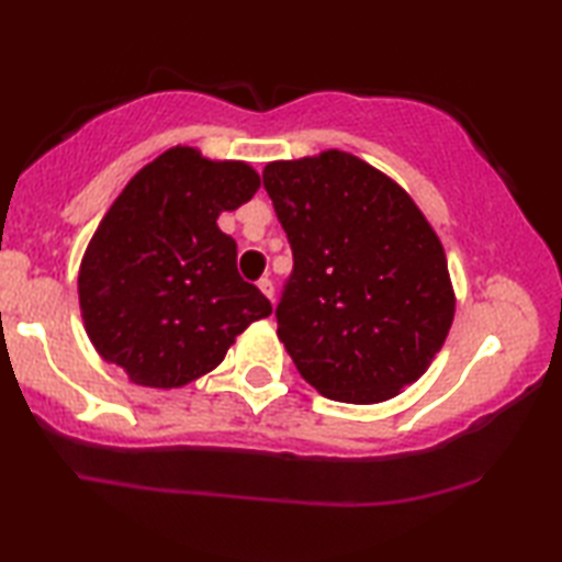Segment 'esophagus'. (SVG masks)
Masks as SVG:
<instances>
[{"mask_svg": "<svg viewBox=\"0 0 562 562\" xmlns=\"http://www.w3.org/2000/svg\"><path fill=\"white\" fill-rule=\"evenodd\" d=\"M258 288H260V292H262L268 300L274 297V288H272V280H270V278H262V280L258 282Z\"/></svg>", "mask_w": 562, "mask_h": 562, "instance_id": "1", "label": "esophagus"}]
</instances>
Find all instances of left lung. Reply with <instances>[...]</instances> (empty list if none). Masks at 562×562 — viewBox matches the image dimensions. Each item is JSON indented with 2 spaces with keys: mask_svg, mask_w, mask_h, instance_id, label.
<instances>
[{
  "mask_svg": "<svg viewBox=\"0 0 562 562\" xmlns=\"http://www.w3.org/2000/svg\"><path fill=\"white\" fill-rule=\"evenodd\" d=\"M262 183L294 258L274 315L297 372L335 402L402 394L456 312L431 223L394 178L347 150L272 160Z\"/></svg>",
  "mask_w": 562,
  "mask_h": 562,
  "instance_id": "left-lung-1",
  "label": "left lung"
}]
</instances>
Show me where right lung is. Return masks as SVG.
I'll list each match as a JSON object with an SVG mask.
<instances>
[{
    "label": "right lung",
    "instance_id": "right-lung-1",
    "mask_svg": "<svg viewBox=\"0 0 562 562\" xmlns=\"http://www.w3.org/2000/svg\"><path fill=\"white\" fill-rule=\"evenodd\" d=\"M245 160L173 146L133 176L103 215L79 268L93 349L133 384L178 389L221 364L272 304L237 274L217 217L258 193Z\"/></svg>",
    "mask_w": 562,
    "mask_h": 562
}]
</instances>
